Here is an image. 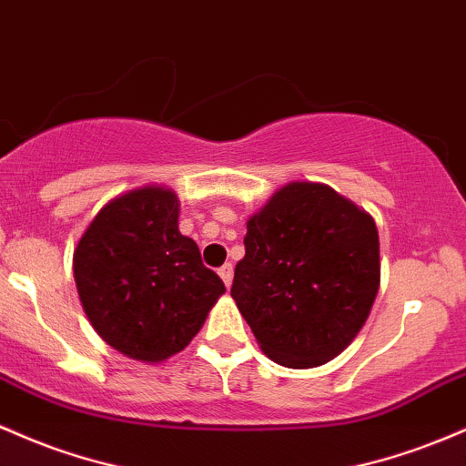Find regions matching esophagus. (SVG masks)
<instances>
[{
	"label": "esophagus",
	"instance_id": "obj_1",
	"mask_svg": "<svg viewBox=\"0 0 466 466\" xmlns=\"http://www.w3.org/2000/svg\"><path fill=\"white\" fill-rule=\"evenodd\" d=\"M218 276H221V279H223L225 288H229V285H232V276H234V268H232V263H225V265H221V268H218Z\"/></svg>",
	"mask_w": 466,
	"mask_h": 466
}]
</instances>
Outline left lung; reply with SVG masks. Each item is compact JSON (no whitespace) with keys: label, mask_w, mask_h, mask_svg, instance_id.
Listing matches in <instances>:
<instances>
[{"label":"left lung","mask_w":466,"mask_h":466,"mask_svg":"<svg viewBox=\"0 0 466 466\" xmlns=\"http://www.w3.org/2000/svg\"><path fill=\"white\" fill-rule=\"evenodd\" d=\"M232 296L260 350L291 370L339 356L380 285L370 214L320 183H289L248 221Z\"/></svg>","instance_id":"1"}]
</instances>
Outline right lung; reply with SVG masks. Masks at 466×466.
<instances>
[{
	"label": "right lung",
	"mask_w": 466,
	"mask_h": 466,
	"mask_svg": "<svg viewBox=\"0 0 466 466\" xmlns=\"http://www.w3.org/2000/svg\"><path fill=\"white\" fill-rule=\"evenodd\" d=\"M73 265L92 327L146 362L187 347L225 291L198 245L178 232V201L163 187L110 201L81 237Z\"/></svg>",
	"instance_id": "right-lung-1"
}]
</instances>
